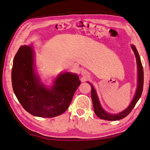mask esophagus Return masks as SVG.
Masks as SVG:
<instances>
[{
    "label": "esophagus",
    "instance_id": "esophagus-1",
    "mask_svg": "<svg viewBox=\"0 0 150 150\" xmlns=\"http://www.w3.org/2000/svg\"><path fill=\"white\" fill-rule=\"evenodd\" d=\"M82 75L83 76H85V77H87V76H89V74H88V73L87 71H85L82 72Z\"/></svg>",
    "mask_w": 150,
    "mask_h": 150
}]
</instances>
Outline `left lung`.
I'll return each mask as SVG.
<instances>
[{
	"mask_svg": "<svg viewBox=\"0 0 150 150\" xmlns=\"http://www.w3.org/2000/svg\"><path fill=\"white\" fill-rule=\"evenodd\" d=\"M131 48L133 50L134 52V54L136 56V63H137V89L136 93L134 94V96L132 99V101L130 102L129 106L125 109L122 112L116 113H110L106 112V111L102 108V106L99 102V99L98 98V94L96 93V91L94 89V87L93 86L92 84L88 82L90 85L91 86V98L92 101H93V104L94 107V111L95 114L97 115V117L103 120H109V121H113V120H121V119L125 118V117L130 113L132 110L135 106L137 102L139 100V98L141 96L142 92L143 89V83H144V73H143V68L142 66L140 56L139 55L136 47L134 45H131Z\"/></svg>",
	"mask_w": 150,
	"mask_h": 150,
	"instance_id": "1",
	"label": "left lung"
}]
</instances>
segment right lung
Returning <instances> with one entry per match:
<instances>
[{
  "label": "right lung",
  "instance_id": "1",
  "mask_svg": "<svg viewBox=\"0 0 150 150\" xmlns=\"http://www.w3.org/2000/svg\"><path fill=\"white\" fill-rule=\"evenodd\" d=\"M34 56L32 45L19 48L14 57L11 75L14 93L31 115L44 118L58 116L70 106L80 84L79 76L71 72L61 73L51 87H46L36 73Z\"/></svg>",
  "mask_w": 150,
  "mask_h": 150
}]
</instances>
